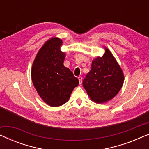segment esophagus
I'll return each mask as SVG.
<instances>
[{
    "label": "esophagus",
    "instance_id": "34e87169",
    "mask_svg": "<svg viewBox=\"0 0 149 149\" xmlns=\"http://www.w3.org/2000/svg\"><path fill=\"white\" fill-rule=\"evenodd\" d=\"M78 79H79V83H80V84H81V83H82V79H83L82 77H81V76L78 77Z\"/></svg>",
    "mask_w": 149,
    "mask_h": 149
}]
</instances>
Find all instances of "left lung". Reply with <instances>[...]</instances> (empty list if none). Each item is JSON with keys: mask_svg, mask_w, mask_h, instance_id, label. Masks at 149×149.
<instances>
[{"mask_svg": "<svg viewBox=\"0 0 149 149\" xmlns=\"http://www.w3.org/2000/svg\"><path fill=\"white\" fill-rule=\"evenodd\" d=\"M102 57L92 61L91 70L83 85L93 101L103 103L113 99L121 89L123 73L111 52L106 49Z\"/></svg>", "mask_w": 149, "mask_h": 149, "instance_id": "obj_1", "label": "left lung"}]
</instances>
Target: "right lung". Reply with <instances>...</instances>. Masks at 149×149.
I'll return each instance as SVG.
<instances>
[{
	"mask_svg": "<svg viewBox=\"0 0 149 149\" xmlns=\"http://www.w3.org/2000/svg\"><path fill=\"white\" fill-rule=\"evenodd\" d=\"M62 40L47 41L38 52L32 67V80L43 101L51 107H60L68 100L79 80L64 66L65 54L60 50Z\"/></svg>",
	"mask_w": 149,
	"mask_h": 149,
	"instance_id": "right-lung-1",
	"label": "right lung"
}]
</instances>
